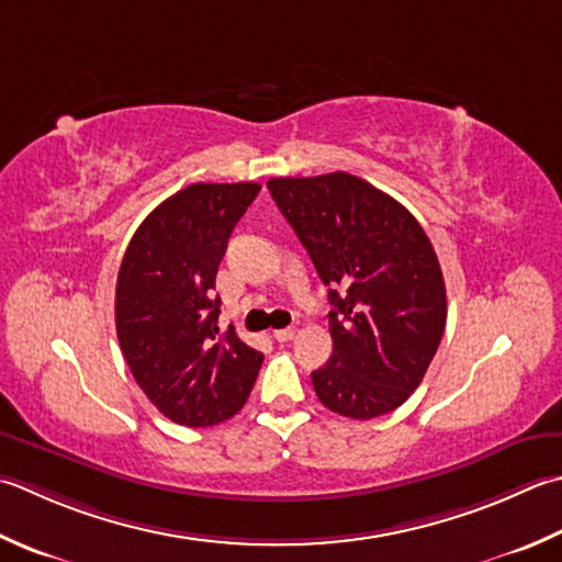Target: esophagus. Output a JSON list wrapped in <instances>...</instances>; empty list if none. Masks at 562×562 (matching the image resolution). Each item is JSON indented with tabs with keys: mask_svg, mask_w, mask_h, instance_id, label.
<instances>
[{
	"mask_svg": "<svg viewBox=\"0 0 562 562\" xmlns=\"http://www.w3.org/2000/svg\"><path fill=\"white\" fill-rule=\"evenodd\" d=\"M296 334V328H278V331H272V338L278 340V344H288V340H292Z\"/></svg>",
	"mask_w": 562,
	"mask_h": 562,
	"instance_id": "1",
	"label": "esophagus"
}]
</instances>
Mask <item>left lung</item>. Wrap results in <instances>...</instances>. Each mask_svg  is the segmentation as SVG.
I'll use <instances>...</instances> for the list:
<instances>
[{"mask_svg": "<svg viewBox=\"0 0 562 562\" xmlns=\"http://www.w3.org/2000/svg\"><path fill=\"white\" fill-rule=\"evenodd\" d=\"M274 204L328 288L334 353L312 372L326 409L368 422L412 397L441 344L446 284L422 224L348 172L272 178Z\"/></svg>", "mask_w": 562, "mask_h": 562, "instance_id": "left-lung-1", "label": "left lung"}]
</instances>
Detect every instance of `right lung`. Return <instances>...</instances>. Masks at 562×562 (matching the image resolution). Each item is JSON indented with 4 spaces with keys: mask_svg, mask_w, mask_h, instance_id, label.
I'll use <instances>...</instances> for the list:
<instances>
[{
    "mask_svg": "<svg viewBox=\"0 0 562 562\" xmlns=\"http://www.w3.org/2000/svg\"><path fill=\"white\" fill-rule=\"evenodd\" d=\"M258 182L184 187L143 218L116 278V336L131 375L170 422L231 419L256 384L262 353L234 328L218 334L216 270Z\"/></svg>",
    "mask_w": 562,
    "mask_h": 562,
    "instance_id": "1",
    "label": "right lung"
}]
</instances>
